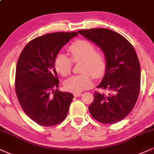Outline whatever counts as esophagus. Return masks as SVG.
<instances>
[{
  "label": "esophagus",
  "mask_w": 154,
  "mask_h": 154,
  "mask_svg": "<svg viewBox=\"0 0 154 154\" xmlns=\"http://www.w3.org/2000/svg\"><path fill=\"white\" fill-rule=\"evenodd\" d=\"M73 96H75V97H80V96H82V94H80V93H75V94H73Z\"/></svg>",
  "instance_id": "1"
}]
</instances>
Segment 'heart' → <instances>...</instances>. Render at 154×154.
Returning <instances> with one entry per match:
<instances>
[{
	"label": "heart",
	"instance_id": "obj_1",
	"mask_svg": "<svg viewBox=\"0 0 154 154\" xmlns=\"http://www.w3.org/2000/svg\"><path fill=\"white\" fill-rule=\"evenodd\" d=\"M70 57L58 54L54 60L57 73L66 77L71 73L73 63L81 62L79 75H73L64 82V88L68 91L80 93L91 86L92 75L94 79L103 77L106 71V60L103 54L96 51V46L87 40H78L68 48Z\"/></svg>",
	"mask_w": 154,
	"mask_h": 154
}]
</instances>
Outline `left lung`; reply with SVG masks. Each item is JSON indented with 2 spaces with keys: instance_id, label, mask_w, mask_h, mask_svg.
<instances>
[{
  "instance_id": "1",
  "label": "left lung",
  "mask_w": 154,
  "mask_h": 154,
  "mask_svg": "<svg viewBox=\"0 0 154 154\" xmlns=\"http://www.w3.org/2000/svg\"><path fill=\"white\" fill-rule=\"evenodd\" d=\"M103 51L106 71L97 86L105 91L94 92L88 110L98 122L113 124L131 113L137 101L141 86V68L137 54L126 38L107 28L78 31Z\"/></svg>"
}]
</instances>
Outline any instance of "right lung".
<instances>
[{
  "label": "right lung",
  "mask_w": 154,
  "mask_h": 154,
  "mask_svg": "<svg viewBox=\"0 0 154 154\" xmlns=\"http://www.w3.org/2000/svg\"><path fill=\"white\" fill-rule=\"evenodd\" d=\"M76 32L45 34L26 44L16 65L15 89L23 110L42 126H53L67 116L73 96L59 91L54 67L56 55Z\"/></svg>",
  "instance_id": "1"
}]
</instances>
